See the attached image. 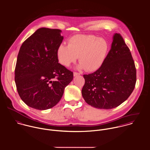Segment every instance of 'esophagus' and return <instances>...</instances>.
<instances>
[{"label":"esophagus","mask_w":150,"mask_h":150,"mask_svg":"<svg viewBox=\"0 0 150 150\" xmlns=\"http://www.w3.org/2000/svg\"><path fill=\"white\" fill-rule=\"evenodd\" d=\"M79 75H80V74L79 73H77V72H74V73H73V76H74V77H76V76H79Z\"/></svg>","instance_id":"1"}]
</instances>
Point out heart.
Here are the masks:
<instances>
[{"instance_id": "heart-1", "label": "heart", "mask_w": 150, "mask_h": 150, "mask_svg": "<svg viewBox=\"0 0 150 150\" xmlns=\"http://www.w3.org/2000/svg\"><path fill=\"white\" fill-rule=\"evenodd\" d=\"M109 46L106 40L93 35H77L69 40V45L61 44L57 52L59 62L66 67L76 62L79 56L80 69L95 71L104 64Z\"/></svg>"}]
</instances>
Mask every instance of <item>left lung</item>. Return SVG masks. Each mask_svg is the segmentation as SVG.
Wrapping results in <instances>:
<instances>
[{
	"instance_id": "obj_1",
	"label": "left lung",
	"mask_w": 150,
	"mask_h": 150,
	"mask_svg": "<svg viewBox=\"0 0 150 150\" xmlns=\"http://www.w3.org/2000/svg\"><path fill=\"white\" fill-rule=\"evenodd\" d=\"M83 76L82 96L92 107L111 109L128 98L136 84V70L130 51L120 34L113 35L103 65L94 73Z\"/></svg>"
}]
</instances>
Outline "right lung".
Wrapping results in <instances>:
<instances>
[{
	"instance_id": "add662e5",
	"label": "right lung",
	"mask_w": 150,
	"mask_h": 150,
	"mask_svg": "<svg viewBox=\"0 0 150 150\" xmlns=\"http://www.w3.org/2000/svg\"><path fill=\"white\" fill-rule=\"evenodd\" d=\"M59 29L41 28L22 43L15 69V82L22 100L44 110L55 106L73 73L58 63L57 52L64 39Z\"/></svg>"
}]
</instances>
